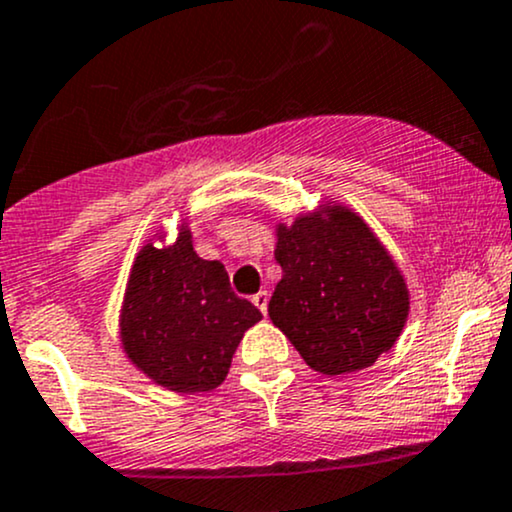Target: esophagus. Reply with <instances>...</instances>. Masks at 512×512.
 Wrapping results in <instances>:
<instances>
[{"mask_svg":"<svg viewBox=\"0 0 512 512\" xmlns=\"http://www.w3.org/2000/svg\"><path fill=\"white\" fill-rule=\"evenodd\" d=\"M252 303H255L257 308L262 310V313H267V305H269V293H267V291H260V293H255V296H252Z\"/></svg>","mask_w":512,"mask_h":512,"instance_id":"esophagus-1","label":"esophagus"}]
</instances>
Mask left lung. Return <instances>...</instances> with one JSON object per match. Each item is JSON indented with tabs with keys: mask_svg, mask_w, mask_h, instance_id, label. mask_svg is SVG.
<instances>
[{
	"mask_svg": "<svg viewBox=\"0 0 512 512\" xmlns=\"http://www.w3.org/2000/svg\"><path fill=\"white\" fill-rule=\"evenodd\" d=\"M281 281L269 317L317 373L373 366L409 315V291L390 252L351 209L322 207L276 228Z\"/></svg>",
	"mask_w": 512,
	"mask_h": 512,
	"instance_id": "left-lung-1",
	"label": "left lung"
}]
</instances>
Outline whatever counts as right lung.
<instances>
[{"label": "right lung", "mask_w": 512, "mask_h": 512, "mask_svg": "<svg viewBox=\"0 0 512 512\" xmlns=\"http://www.w3.org/2000/svg\"><path fill=\"white\" fill-rule=\"evenodd\" d=\"M262 313L231 289L219 260H202L190 228L166 248L146 243L129 272L120 339L129 361L173 392L226 380L240 339Z\"/></svg>", "instance_id": "obj_1"}]
</instances>
